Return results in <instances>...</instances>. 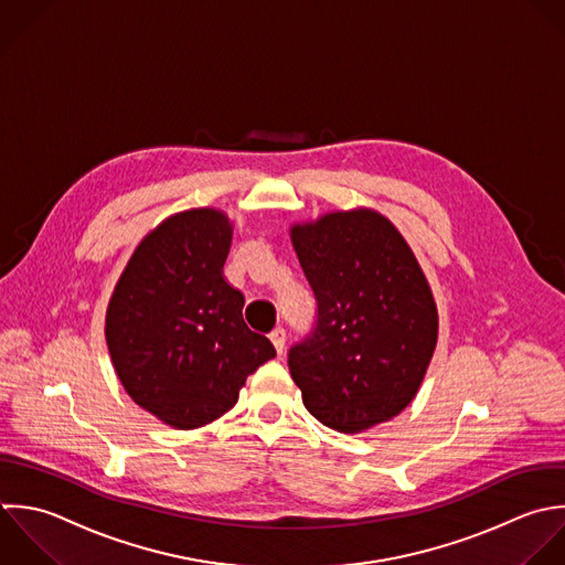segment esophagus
Listing matches in <instances>:
<instances>
[{
	"mask_svg": "<svg viewBox=\"0 0 565 565\" xmlns=\"http://www.w3.org/2000/svg\"><path fill=\"white\" fill-rule=\"evenodd\" d=\"M270 341H273L277 354H281V352H284V345H286V330H284V328H275V330L270 332Z\"/></svg>",
	"mask_w": 565,
	"mask_h": 565,
	"instance_id": "1",
	"label": "esophagus"
}]
</instances>
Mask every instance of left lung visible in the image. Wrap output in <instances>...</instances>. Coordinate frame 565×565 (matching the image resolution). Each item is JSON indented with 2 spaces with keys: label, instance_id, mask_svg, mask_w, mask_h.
<instances>
[{
  "label": "left lung",
  "instance_id": "obj_1",
  "mask_svg": "<svg viewBox=\"0 0 565 565\" xmlns=\"http://www.w3.org/2000/svg\"><path fill=\"white\" fill-rule=\"evenodd\" d=\"M290 239L317 299L312 332L288 352L306 409L359 434L418 394L438 341V308L398 228L376 211L326 213Z\"/></svg>",
  "mask_w": 565,
  "mask_h": 565
}]
</instances>
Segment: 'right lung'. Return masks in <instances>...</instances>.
I'll list each match as a JSON object with an SVG mask.
<instances>
[{
  "mask_svg": "<svg viewBox=\"0 0 565 565\" xmlns=\"http://www.w3.org/2000/svg\"><path fill=\"white\" fill-rule=\"evenodd\" d=\"M233 226L222 211L167 217L134 250L107 306L105 341L136 405L173 429L226 414L277 352L244 323V295L222 275Z\"/></svg>",
  "mask_w": 565,
  "mask_h": 565,
  "instance_id": "right-lung-1",
  "label": "right lung"
}]
</instances>
